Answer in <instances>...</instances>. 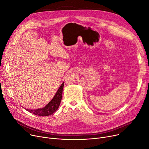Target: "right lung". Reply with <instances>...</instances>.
Here are the masks:
<instances>
[{"instance_id":"right-lung-1","label":"right lung","mask_w":149,"mask_h":149,"mask_svg":"<svg viewBox=\"0 0 149 149\" xmlns=\"http://www.w3.org/2000/svg\"><path fill=\"white\" fill-rule=\"evenodd\" d=\"M63 85H64V82H63L61 84V86L59 88L57 92H56L54 97L52 99V100L49 102L45 107L36 110H26L31 113H33L35 115L40 116H47L53 114V113H54L58 109L59 107L62 97V90Z\"/></svg>"}]
</instances>
